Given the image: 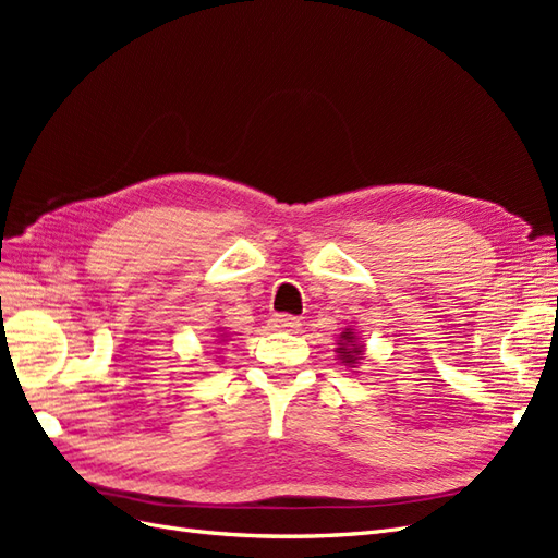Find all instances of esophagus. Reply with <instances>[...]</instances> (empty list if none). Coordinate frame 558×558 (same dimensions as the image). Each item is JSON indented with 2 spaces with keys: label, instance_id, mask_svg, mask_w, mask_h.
<instances>
[{
  "label": "esophagus",
  "instance_id": "obj_1",
  "mask_svg": "<svg viewBox=\"0 0 558 558\" xmlns=\"http://www.w3.org/2000/svg\"><path fill=\"white\" fill-rule=\"evenodd\" d=\"M300 326H302L300 318H295V316H291V314H277V316L272 318V328L283 330V332H298Z\"/></svg>",
  "mask_w": 558,
  "mask_h": 558
}]
</instances>
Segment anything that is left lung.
<instances>
[{"label":"left lung","mask_w":558,"mask_h":558,"mask_svg":"<svg viewBox=\"0 0 558 558\" xmlns=\"http://www.w3.org/2000/svg\"><path fill=\"white\" fill-rule=\"evenodd\" d=\"M337 361L349 365V367H356L359 361L363 359V344H359V337L351 328H347L340 340H337Z\"/></svg>","instance_id":"1"}]
</instances>
